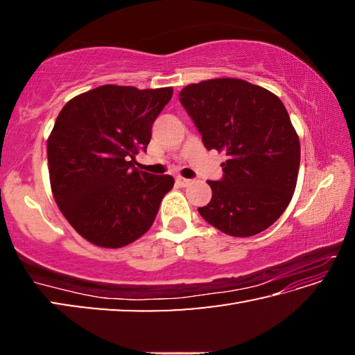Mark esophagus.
Masks as SVG:
<instances>
[{
  "mask_svg": "<svg viewBox=\"0 0 355 355\" xmlns=\"http://www.w3.org/2000/svg\"><path fill=\"white\" fill-rule=\"evenodd\" d=\"M177 183H178L180 186H188V184L191 183V180L183 178V177H177Z\"/></svg>",
  "mask_w": 355,
  "mask_h": 355,
  "instance_id": "1",
  "label": "esophagus"
}]
</instances>
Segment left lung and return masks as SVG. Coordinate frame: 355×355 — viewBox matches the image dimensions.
Listing matches in <instances>:
<instances>
[{
	"instance_id": "obj_1",
	"label": "left lung",
	"mask_w": 355,
	"mask_h": 355,
	"mask_svg": "<svg viewBox=\"0 0 355 355\" xmlns=\"http://www.w3.org/2000/svg\"><path fill=\"white\" fill-rule=\"evenodd\" d=\"M180 103L207 150L227 155L224 175L209 180L213 196L199 213L225 235L245 238L266 230L291 202L300 144L277 95L238 78L189 84Z\"/></svg>"
}]
</instances>
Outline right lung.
<instances>
[{
	"label": "right lung",
	"mask_w": 355,
	"mask_h": 355,
	"mask_svg": "<svg viewBox=\"0 0 355 355\" xmlns=\"http://www.w3.org/2000/svg\"><path fill=\"white\" fill-rule=\"evenodd\" d=\"M172 87H95L71 98L46 142L51 191L69 224L100 248L117 249L141 238L172 189L171 175L135 167Z\"/></svg>",
	"instance_id": "obj_1"
}]
</instances>
